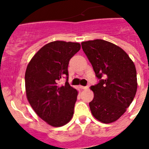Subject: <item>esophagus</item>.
I'll use <instances>...</instances> for the list:
<instances>
[{
    "instance_id": "obj_1",
    "label": "esophagus",
    "mask_w": 149,
    "mask_h": 149,
    "mask_svg": "<svg viewBox=\"0 0 149 149\" xmlns=\"http://www.w3.org/2000/svg\"><path fill=\"white\" fill-rule=\"evenodd\" d=\"M79 87L81 88V89H87L89 88V86H80Z\"/></svg>"
}]
</instances>
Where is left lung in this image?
<instances>
[{"label":"left lung","mask_w":149,"mask_h":149,"mask_svg":"<svg viewBox=\"0 0 149 149\" xmlns=\"http://www.w3.org/2000/svg\"><path fill=\"white\" fill-rule=\"evenodd\" d=\"M99 83L90 87L94 98L91 113L99 122L119 119L134 100L137 89L136 67L122 48L103 39L81 42Z\"/></svg>","instance_id":"left-lung-1"}]
</instances>
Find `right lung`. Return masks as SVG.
I'll use <instances>...</instances> for the list:
<instances>
[{"mask_svg": "<svg viewBox=\"0 0 149 149\" xmlns=\"http://www.w3.org/2000/svg\"><path fill=\"white\" fill-rule=\"evenodd\" d=\"M81 49L78 42L54 41L46 44L29 62L25 72L26 95L35 113L53 127L72 119L78 92L68 82V62ZM67 76V82L58 81Z\"/></svg>", "mask_w": 149, "mask_h": 149, "instance_id": "add662e5", "label": "right lung"}]
</instances>
